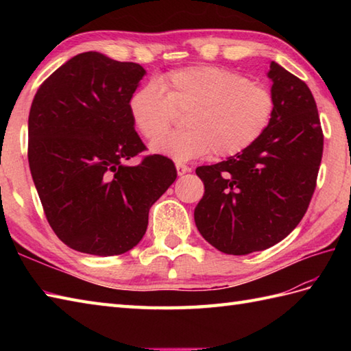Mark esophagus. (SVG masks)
<instances>
[{"instance_id":"esophagus-1","label":"esophagus","mask_w":351,"mask_h":351,"mask_svg":"<svg viewBox=\"0 0 351 351\" xmlns=\"http://www.w3.org/2000/svg\"><path fill=\"white\" fill-rule=\"evenodd\" d=\"M176 171H178V176H182V175H185V173H189L190 167L185 166V164L178 162V164H176Z\"/></svg>"}]
</instances>
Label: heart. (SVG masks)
<instances>
[{"label": "heart", "instance_id": "heart-1", "mask_svg": "<svg viewBox=\"0 0 351 351\" xmlns=\"http://www.w3.org/2000/svg\"><path fill=\"white\" fill-rule=\"evenodd\" d=\"M188 111L185 132L160 134L176 112ZM130 114L137 131L151 143V152L178 162L214 152L232 156L264 136L274 114V98L263 84L243 73L193 66L167 73L156 83L137 88L130 98Z\"/></svg>", "mask_w": 351, "mask_h": 351}]
</instances>
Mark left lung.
Masks as SVG:
<instances>
[{
    "label": "left lung",
    "mask_w": 351,
    "mask_h": 351,
    "mask_svg": "<svg viewBox=\"0 0 351 351\" xmlns=\"http://www.w3.org/2000/svg\"><path fill=\"white\" fill-rule=\"evenodd\" d=\"M274 114L244 152L196 175L205 193L195 208L200 235L228 255H249L282 241L306 213L323 156V131L309 87L276 62Z\"/></svg>",
    "instance_id": "8db88e82"
}]
</instances>
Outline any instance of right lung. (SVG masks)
<instances>
[{
	"mask_svg": "<svg viewBox=\"0 0 351 351\" xmlns=\"http://www.w3.org/2000/svg\"><path fill=\"white\" fill-rule=\"evenodd\" d=\"M146 71L96 51L62 64L37 90L28 116V162L45 215L68 247L96 256L131 250L151 206L176 180L171 160L149 155L130 98Z\"/></svg>",
	"mask_w": 351,
	"mask_h": 351,
	"instance_id": "add662e5",
	"label": "right lung"
}]
</instances>
